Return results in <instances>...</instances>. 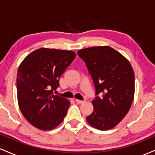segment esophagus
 I'll return each mask as SVG.
<instances>
[{"label":"esophagus","instance_id":"esophagus-1","mask_svg":"<svg viewBox=\"0 0 155 155\" xmlns=\"http://www.w3.org/2000/svg\"><path fill=\"white\" fill-rule=\"evenodd\" d=\"M76 102L78 104H81L85 102V101H81V100H78V99H76Z\"/></svg>","mask_w":155,"mask_h":155}]
</instances>
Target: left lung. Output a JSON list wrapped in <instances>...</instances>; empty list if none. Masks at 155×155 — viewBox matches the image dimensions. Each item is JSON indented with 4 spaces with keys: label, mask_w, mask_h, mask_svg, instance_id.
Listing matches in <instances>:
<instances>
[{
    "label": "left lung",
    "mask_w": 155,
    "mask_h": 155,
    "mask_svg": "<svg viewBox=\"0 0 155 155\" xmlns=\"http://www.w3.org/2000/svg\"><path fill=\"white\" fill-rule=\"evenodd\" d=\"M77 53L87 67L97 95L92 101L93 111L87 121L101 130L114 128L132 105L135 92L133 68L123 55L108 46L86 48Z\"/></svg>",
    "instance_id": "left-lung-1"
}]
</instances>
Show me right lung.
Masks as SVG:
<instances>
[{
	"label": "right lung",
	"mask_w": 155,
	"mask_h": 155,
	"mask_svg": "<svg viewBox=\"0 0 155 155\" xmlns=\"http://www.w3.org/2000/svg\"><path fill=\"white\" fill-rule=\"evenodd\" d=\"M76 57L73 51L41 48L23 60L17 71L19 107L27 121L50 130L63 122L71 103L55 95L59 79Z\"/></svg>",
	"instance_id": "add662e5"
}]
</instances>
